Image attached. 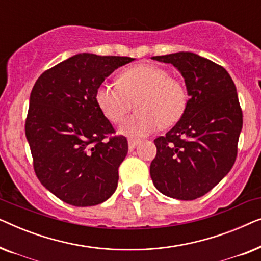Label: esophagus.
Here are the masks:
<instances>
[{
	"label": "esophagus",
	"mask_w": 261,
	"mask_h": 261,
	"mask_svg": "<svg viewBox=\"0 0 261 261\" xmlns=\"http://www.w3.org/2000/svg\"><path fill=\"white\" fill-rule=\"evenodd\" d=\"M138 144H139V140H137V139H132V138L128 139V147H129V149H133Z\"/></svg>",
	"instance_id": "1"
}]
</instances>
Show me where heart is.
<instances>
[{
  "instance_id": "obj_1",
  "label": "heart",
  "mask_w": 261,
  "mask_h": 261,
  "mask_svg": "<svg viewBox=\"0 0 261 261\" xmlns=\"http://www.w3.org/2000/svg\"><path fill=\"white\" fill-rule=\"evenodd\" d=\"M96 102L107 119L120 123L133 108L138 110L121 126L132 137H144L156 128L178 122L189 103L187 85L171 76L169 70L154 64H140L124 70L119 83H102Z\"/></svg>"
}]
</instances>
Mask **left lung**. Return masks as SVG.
I'll list each match as a JSON object with an SVG mask.
<instances>
[{"label":"left lung","mask_w":261,"mask_h":261,"mask_svg":"<svg viewBox=\"0 0 261 261\" xmlns=\"http://www.w3.org/2000/svg\"><path fill=\"white\" fill-rule=\"evenodd\" d=\"M153 59L180 71L190 97L183 117L154 139L151 178L162 194L192 201L219 184L237 159L242 128L237 88L224 67L195 53Z\"/></svg>","instance_id":"8db88e82"}]
</instances>
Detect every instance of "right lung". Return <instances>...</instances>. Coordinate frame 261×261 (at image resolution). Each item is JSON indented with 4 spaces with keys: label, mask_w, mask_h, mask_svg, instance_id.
I'll return each mask as SVG.
<instances>
[{
    "label": "right lung",
    "mask_w": 261,
    "mask_h": 261,
    "mask_svg": "<svg viewBox=\"0 0 261 261\" xmlns=\"http://www.w3.org/2000/svg\"><path fill=\"white\" fill-rule=\"evenodd\" d=\"M130 57L81 53L46 70L30 97L26 138L44 187L67 204L91 206L116 190L128 152L96 102V90Z\"/></svg>",
    "instance_id": "obj_1"
}]
</instances>
